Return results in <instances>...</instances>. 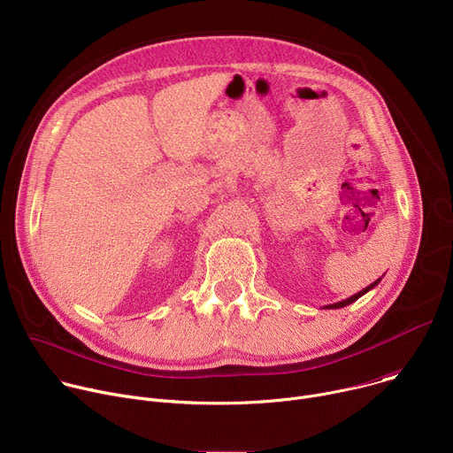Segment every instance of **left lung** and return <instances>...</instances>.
I'll list each match as a JSON object with an SVG mask.
<instances>
[{"mask_svg":"<svg viewBox=\"0 0 453 453\" xmlns=\"http://www.w3.org/2000/svg\"><path fill=\"white\" fill-rule=\"evenodd\" d=\"M380 280L381 278H378L374 283H371L369 287H365L364 290H360L358 294H355V296H351V297H348V299H344V301H339V303H334V304H328V306H325V308H328V310H334V308H344V306H348V304H351V303H355L358 297H362L364 294H367L371 288H374L378 283H380Z\"/></svg>","mask_w":453,"mask_h":453,"instance_id":"8db88e82","label":"left lung"}]
</instances>
